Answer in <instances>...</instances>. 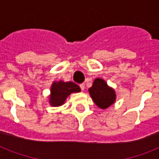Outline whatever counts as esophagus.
<instances>
[{
	"instance_id": "obj_1",
	"label": "esophagus",
	"mask_w": 159,
	"mask_h": 159,
	"mask_svg": "<svg viewBox=\"0 0 159 159\" xmlns=\"http://www.w3.org/2000/svg\"><path fill=\"white\" fill-rule=\"evenodd\" d=\"M80 88H81V90H82V91H84V89H85V84H84V83H82V84H80Z\"/></svg>"
}]
</instances>
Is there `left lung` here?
I'll use <instances>...</instances> for the list:
<instances>
[{
    "mask_svg": "<svg viewBox=\"0 0 159 159\" xmlns=\"http://www.w3.org/2000/svg\"><path fill=\"white\" fill-rule=\"evenodd\" d=\"M88 91L95 104L101 109L108 108L116 102L115 90L109 87L106 81L102 78H96Z\"/></svg>",
    "mask_w": 159,
    "mask_h": 159,
    "instance_id": "8db88e82",
    "label": "left lung"
}]
</instances>
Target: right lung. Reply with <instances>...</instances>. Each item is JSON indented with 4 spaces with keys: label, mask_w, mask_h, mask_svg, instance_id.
Segmentation results:
<instances>
[{
    "label": "right lung",
    "mask_w": 159,
    "mask_h": 159,
    "mask_svg": "<svg viewBox=\"0 0 159 159\" xmlns=\"http://www.w3.org/2000/svg\"><path fill=\"white\" fill-rule=\"evenodd\" d=\"M81 92L80 87L72 82L62 81L54 82L52 84L49 96V103L53 106H59L64 104L67 97L71 93Z\"/></svg>",
    "instance_id": "right-lung-1"
}]
</instances>
